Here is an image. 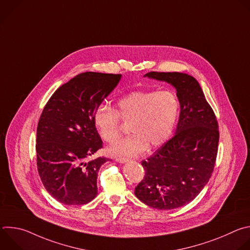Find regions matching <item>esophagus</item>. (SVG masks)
<instances>
[{
    "label": "esophagus",
    "mask_w": 250,
    "mask_h": 250,
    "mask_svg": "<svg viewBox=\"0 0 250 250\" xmlns=\"http://www.w3.org/2000/svg\"><path fill=\"white\" fill-rule=\"evenodd\" d=\"M129 160L128 159H126V158H118L117 159V162H119V163H126V162H128Z\"/></svg>",
    "instance_id": "1"
}]
</instances>
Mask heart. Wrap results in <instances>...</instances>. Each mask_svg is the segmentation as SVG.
<instances>
[{
  "mask_svg": "<svg viewBox=\"0 0 250 250\" xmlns=\"http://www.w3.org/2000/svg\"><path fill=\"white\" fill-rule=\"evenodd\" d=\"M180 114V102L170 90L135 91L118 101V113L108 105H99L93 123L101 138L115 141L120 135V118L129 123L132 134L106 148L111 156L136 157L148 147L163 146L172 135Z\"/></svg>",
  "mask_w": 250,
  "mask_h": 250,
  "instance_id": "obj_1",
  "label": "heart"
}]
</instances>
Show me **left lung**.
<instances>
[{"label": "left lung", "mask_w": 250, "mask_h": 250, "mask_svg": "<svg viewBox=\"0 0 250 250\" xmlns=\"http://www.w3.org/2000/svg\"><path fill=\"white\" fill-rule=\"evenodd\" d=\"M145 77L176 89L180 115L174 136L141 162L146 175L134 195L154 208L173 209L192 202L208 182L218 154L219 125L194 77L180 72H149Z\"/></svg>", "instance_id": "obj_1"}]
</instances>
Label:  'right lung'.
Returning a JSON list of instances; mask_svg holds the SVG:
<instances>
[{"label":"right lung","instance_id":"1","mask_svg":"<svg viewBox=\"0 0 250 250\" xmlns=\"http://www.w3.org/2000/svg\"><path fill=\"white\" fill-rule=\"evenodd\" d=\"M121 74L85 72L59 87L45 104L37 130L38 170L46 191L64 205H84L98 195L105 157L88 160L103 145L94 113Z\"/></svg>","mask_w":250,"mask_h":250}]
</instances>
